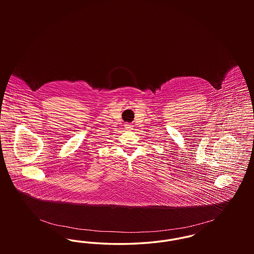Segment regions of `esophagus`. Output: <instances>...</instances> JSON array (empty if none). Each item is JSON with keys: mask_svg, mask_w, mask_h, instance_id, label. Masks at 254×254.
<instances>
[{"mask_svg": "<svg viewBox=\"0 0 254 254\" xmlns=\"http://www.w3.org/2000/svg\"><path fill=\"white\" fill-rule=\"evenodd\" d=\"M125 127H126L127 130H131V129H132V126H131L130 124H127Z\"/></svg>", "mask_w": 254, "mask_h": 254, "instance_id": "34e87169", "label": "esophagus"}]
</instances>
